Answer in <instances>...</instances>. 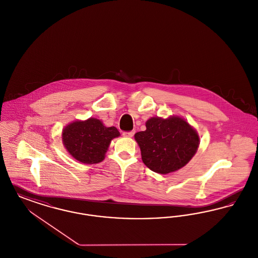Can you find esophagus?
<instances>
[{"label": "esophagus", "mask_w": 258, "mask_h": 258, "mask_svg": "<svg viewBox=\"0 0 258 258\" xmlns=\"http://www.w3.org/2000/svg\"><path fill=\"white\" fill-rule=\"evenodd\" d=\"M135 133V131H133V132H130V133H123V135L124 137H128V138H131V137H133V136H134Z\"/></svg>", "instance_id": "34e87169"}]
</instances>
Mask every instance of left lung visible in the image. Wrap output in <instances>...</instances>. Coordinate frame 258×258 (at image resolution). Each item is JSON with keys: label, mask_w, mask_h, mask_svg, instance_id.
Wrapping results in <instances>:
<instances>
[{"label": "left lung", "mask_w": 258, "mask_h": 258, "mask_svg": "<svg viewBox=\"0 0 258 258\" xmlns=\"http://www.w3.org/2000/svg\"><path fill=\"white\" fill-rule=\"evenodd\" d=\"M144 164L152 171L168 174L177 171L194 158L200 144L197 130L184 118L152 117L146 131L135 135Z\"/></svg>", "instance_id": "8db88e82"}]
</instances>
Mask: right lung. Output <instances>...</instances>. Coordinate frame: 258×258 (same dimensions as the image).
Masks as SVG:
<instances>
[{
	"label": "right lung",
	"mask_w": 258,
	"mask_h": 258,
	"mask_svg": "<svg viewBox=\"0 0 258 258\" xmlns=\"http://www.w3.org/2000/svg\"><path fill=\"white\" fill-rule=\"evenodd\" d=\"M120 135L115 126L108 127L98 119L89 118L68 123L62 128L61 141L74 159L95 164L104 160L112 139Z\"/></svg>",
	"instance_id": "add662e5"
}]
</instances>
